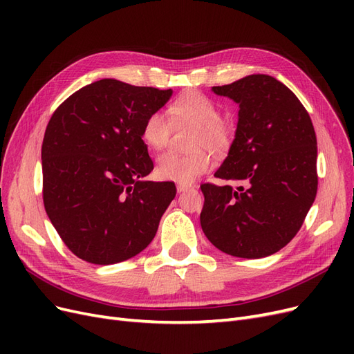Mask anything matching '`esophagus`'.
I'll list each match as a JSON object with an SVG mask.
<instances>
[{"label":"esophagus","instance_id":"1","mask_svg":"<svg viewBox=\"0 0 354 354\" xmlns=\"http://www.w3.org/2000/svg\"><path fill=\"white\" fill-rule=\"evenodd\" d=\"M192 187H195L192 183H177V190L178 192H185V190H189Z\"/></svg>","mask_w":354,"mask_h":354}]
</instances>
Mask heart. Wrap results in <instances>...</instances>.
Wrapping results in <instances>:
<instances>
[{"mask_svg":"<svg viewBox=\"0 0 354 354\" xmlns=\"http://www.w3.org/2000/svg\"><path fill=\"white\" fill-rule=\"evenodd\" d=\"M220 115V106L198 91L186 93L171 103L168 106L169 118L160 111L149 113L142 125V138L155 151L164 149L169 142L173 130L169 119L174 124H186L196 128L190 142L192 152H167L158 158V177L178 183H190L207 173L212 167V158L207 149L214 153H224L234 140L232 121Z\"/></svg>","mask_w":354,"mask_h":354,"instance_id":"obj_1","label":"heart"}]
</instances>
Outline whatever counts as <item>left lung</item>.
I'll use <instances>...</instances> for the list:
<instances>
[{"label": "left lung", "mask_w": 354, "mask_h": 354, "mask_svg": "<svg viewBox=\"0 0 354 354\" xmlns=\"http://www.w3.org/2000/svg\"><path fill=\"white\" fill-rule=\"evenodd\" d=\"M239 103V121L216 177L201 185V226L209 242L241 259H261L291 242L317 192V145L308 112L286 85L250 75L221 87Z\"/></svg>", "instance_id": "left-lung-1"}]
</instances>
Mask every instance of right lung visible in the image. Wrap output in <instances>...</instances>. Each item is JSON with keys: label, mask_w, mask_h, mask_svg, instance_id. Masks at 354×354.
I'll list each match as a JSON object with an SVG mask.
<instances>
[{"label": "right lung", "mask_w": 354, "mask_h": 354, "mask_svg": "<svg viewBox=\"0 0 354 354\" xmlns=\"http://www.w3.org/2000/svg\"><path fill=\"white\" fill-rule=\"evenodd\" d=\"M173 91L100 80L51 115L42 140V201L78 259L113 264L155 238L176 196L173 181H145L153 162L142 140L146 116Z\"/></svg>", "instance_id": "1"}]
</instances>
